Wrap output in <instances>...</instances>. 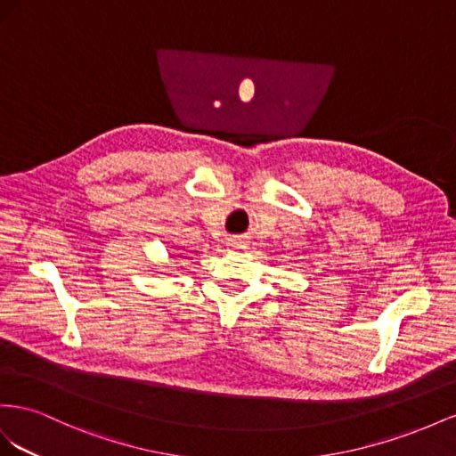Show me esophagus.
I'll use <instances>...</instances> for the list:
<instances>
[{"label": "esophagus", "mask_w": 456, "mask_h": 456, "mask_svg": "<svg viewBox=\"0 0 456 456\" xmlns=\"http://www.w3.org/2000/svg\"><path fill=\"white\" fill-rule=\"evenodd\" d=\"M227 246H229L231 250H242L244 248V242L240 239H231Z\"/></svg>", "instance_id": "esophagus-1"}]
</instances>
